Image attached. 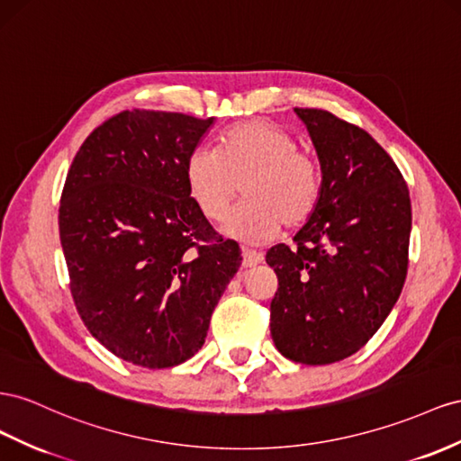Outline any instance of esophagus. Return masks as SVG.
<instances>
[{
    "label": "esophagus",
    "mask_w": 461,
    "mask_h": 461,
    "mask_svg": "<svg viewBox=\"0 0 461 461\" xmlns=\"http://www.w3.org/2000/svg\"><path fill=\"white\" fill-rule=\"evenodd\" d=\"M264 261V256H261L258 250H252V248H242V266L244 267H254Z\"/></svg>",
    "instance_id": "1"
}]
</instances>
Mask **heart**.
Listing matches in <instances>:
<instances>
[{
    "label": "heart",
    "instance_id": "1",
    "mask_svg": "<svg viewBox=\"0 0 461 461\" xmlns=\"http://www.w3.org/2000/svg\"><path fill=\"white\" fill-rule=\"evenodd\" d=\"M184 180L192 202L211 222L227 217L242 185L246 200L227 222V232L250 242L271 239L283 225H304L321 194L316 157L298 147L291 131L261 120L227 128L219 149L194 147L185 157Z\"/></svg>",
    "mask_w": 461,
    "mask_h": 461
}]
</instances>
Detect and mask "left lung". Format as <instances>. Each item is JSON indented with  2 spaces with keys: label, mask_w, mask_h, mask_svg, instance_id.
I'll use <instances>...</instances> for the list:
<instances>
[{
  "label": "left lung",
  "mask_w": 461,
  "mask_h": 461,
  "mask_svg": "<svg viewBox=\"0 0 461 461\" xmlns=\"http://www.w3.org/2000/svg\"><path fill=\"white\" fill-rule=\"evenodd\" d=\"M323 172L318 207L266 261L279 281L269 306L273 343L301 365L351 357L378 331L403 289L411 200L393 158L351 122L294 108Z\"/></svg>",
  "instance_id": "obj_1"
}]
</instances>
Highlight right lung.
<instances>
[{
  "label": "right lung",
  "instance_id": "add662e5",
  "mask_svg": "<svg viewBox=\"0 0 461 461\" xmlns=\"http://www.w3.org/2000/svg\"><path fill=\"white\" fill-rule=\"evenodd\" d=\"M213 118L123 110L68 170L58 227L69 291L95 339L145 368L194 357L242 264L185 188L184 163Z\"/></svg>",
  "mask_w": 461,
  "mask_h": 461
}]
</instances>
